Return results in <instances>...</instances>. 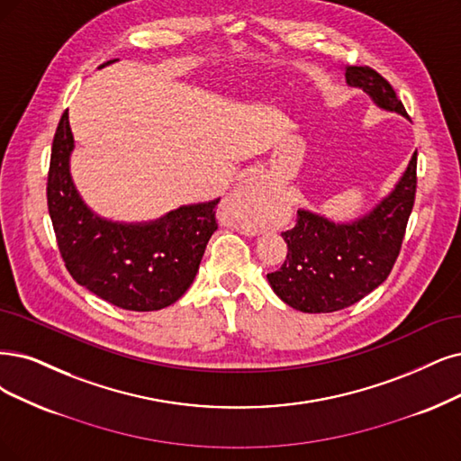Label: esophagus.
<instances>
[{
	"label": "esophagus",
	"instance_id": "34e87169",
	"mask_svg": "<svg viewBox=\"0 0 461 461\" xmlns=\"http://www.w3.org/2000/svg\"><path fill=\"white\" fill-rule=\"evenodd\" d=\"M266 199V187L258 176H247L233 187L230 201L243 209H257Z\"/></svg>",
	"mask_w": 461,
	"mask_h": 461
}]
</instances>
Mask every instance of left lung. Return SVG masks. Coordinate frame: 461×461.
Here are the masks:
<instances>
[{"instance_id": "obj_1", "label": "left lung", "mask_w": 461, "mask_h": 461, "mask_svg": "<svg viewBox=\"0 0 461 461\" xmlns=\"http://www.w3.org/2000/svg\"><path fill=\"white\" fill-rule=\"evenodd\" d=\"M349 87L365 91L374 106L408 119L393 87L365 66H344ZM416 195V151L402 176L372 209L349 221L300 209L293 230L283 233L288 247L279 271L267 274L269 286L293 310L330 313L349 308L380 286L393 267Z\"/></svg>"}]
</instances>
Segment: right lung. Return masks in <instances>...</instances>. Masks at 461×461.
Here are the masks:
<instances>
[{
    "label": "right lung",
    "instance_id": "1",
    "mask_svg": "<svg viewBox=\"0 0 461 461\" xmlns=\"http://www.w3.org/2000/svg\"><path fill=\"white\" fill-rule=\"evenodd\" d=\"M74 148L66 110L50 151L47 204L70 276L122 310L158 312L175 303L194 283L218 230L214 209L220 197L182 204L148 221L108 220L77 192L70 170Z\"/></svg>",
    "mask_w": 461,
    "mask_h": 461
}]
</instances>
